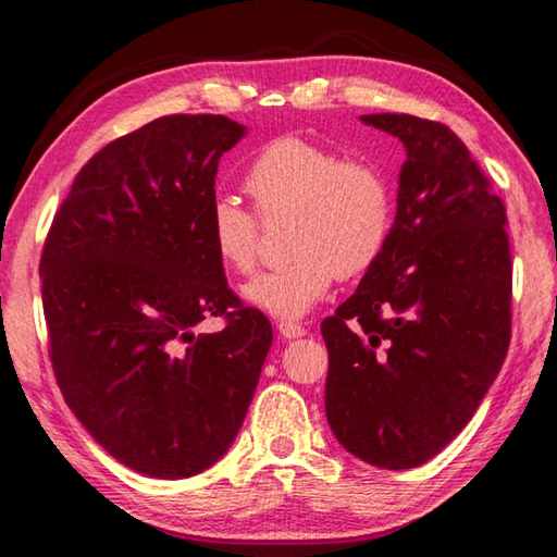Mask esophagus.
Listing matches in <instances>:
<instances>
[{
    "instance_id": "obj_1",
    "label": "esophagus",
    "mask_w": 557,
    "mask_h": 557,
    "mask_svg": "<svg viewBox=\"0 0 557 557\" xmlns=\"http://www.w3.org/2000/svg\"><path fill=\"white\" fill-rule=\"evenodd\" d=\"M277 329H280V334L285 336V338H299V336L307 334V329L301 326V324H297V322H280Z\"/></svg>"
}]
</instances>
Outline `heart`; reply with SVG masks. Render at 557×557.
Returning a JSON list of instances; mask_svg holds the SVG:
<instances>
[{
	"label": "heart",
	"mask_w": 557,
	"mask_h": 557,
	"mask_svg": "<svg viewBox=\"0 0 557 557\" xmlns=\"http://www.w3.org/2000/svg\"><path fill=\"white\" fill-rule=\"evenodd\" d=\"M243 188L262 219L295 215L287 240L295 256L245 285V297L272 317L307 314L336 277L351 280L371 270L391 240L393 186L369 159L282 135L252 157ZM206 228L225 268L238 275L258 268L260 219L250 209L231 196H215Z\"/></svg>",
	"instance_id": "heart-1"
}]
</instances>
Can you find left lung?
I'll return each instance as SVG.
<instances>
[{"label": "left lung", "mask_w": 557, "mask_h": 557, "mask_svg": "<svg viewBox=\"0 0 557 557\" xmlns=\"http://www.w3.org/2000/svg\"><path fill=\"white\" fill-rule=\"evenodd\" d=\"M361 120L403 139L408 159L383 256L322 322L326 420L358 459L412 469L459 435L511 344L506 206L442 122Z\"/></svg>", "instance_id": "obj_1"}]
</instances>
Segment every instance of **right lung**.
<instances>
[{
  "label": "right lung",
  "instance_id": "obj_1",
  "mask_svg": "<svg viewBox=\"0 0 557 557\" xmlns=\"http://www.w3.org/2000/svg\"><path fill=\"white\" fill-rule=\"evenodd\" d=\"M245 127L166 115L81 169L46 235L41 299L55 383L100 447L139 474L194 476L248 412L272 326L209 240L219 162ZM221 315L215 335L195 332Z\"/></svg>",
  "mask_w": 557,
  "mask_h": 557
}]
</instances>
